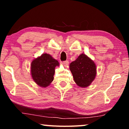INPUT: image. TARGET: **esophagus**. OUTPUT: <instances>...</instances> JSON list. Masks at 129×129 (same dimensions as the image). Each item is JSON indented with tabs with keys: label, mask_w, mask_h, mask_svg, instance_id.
<instances>
[{
	"label": "esophagus",
	"mask_w": 129,
	"mask_h": 129,
	"mask_svg": "<svg viewBox=\"0 0 129 129\" xmlns=\"http://www.w3.org/2000/svg\"><path fill=\"white\" fill-rule=\"evenodd\" d=\"M63 65H64V66H66V67L68 66V65H69V61L68 60H66V61H63Z\"/></svg>",
	"instance_id": "34e87169"
}]
</instances>
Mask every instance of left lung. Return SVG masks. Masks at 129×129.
Returning a JSON list of instances; mask_svg holds the SVG:
<instances>
[{
    "instance_id": "1",
    "label": "left lung",
    "mask_w": 129,
    "mask_h": 129,
    "mask_svg": "<svg viewBox=\"0 0 129 129\" xmlns=\"http://www.w3.org/2000/svg\"><path fill=\"white\" fill-rule=\"evenodd\" d=\"M74 80L81 87H88L94 80L96 66L94 61L85 54H81L69 66Z\"/></svg>"
}]
</instances>
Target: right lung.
I'll use <instances>...</instances> for the list:
<instances>
[{
  "instance_id": "obj_1",
  "label": "right lung",
  "mask_w": 129,
  "mask_h": 129,
  "mask_svg": "<svg viewBox=\"0 0 129 129\" xmlns=\"http://www.w3.org/2000/svg\"><path fill=\"white\" fill-rule=\"evenodd\" d=\"M59 66L57 60L50 54L43 53L31 63V75L34 82L40 87H46L53 80L54 69Z\"/></svg>"
}]
</instances>
